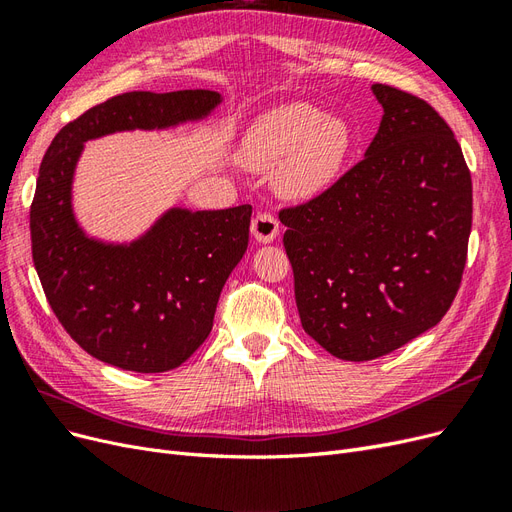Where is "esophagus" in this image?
Masks as SVG:
<instances>
[{"mask_svg": "<svg viewBox=\"0 0 512 512\" xmlns=\"http://www.w3.org/2000/svg\"><path fill=\"white\" fill-rule=\"evenodd\" d=\"M252 235L258 243H271L280 235V222L271 213H258L252 220Z\"/></svg>", "mask_w": 512, "mask_h": 512, "instance_id": "1", "label": "esophagus"}]
</instances>
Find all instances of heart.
Wrapping results in <instances>:
<instances>
[{
  "label": "heart",
  "mask_w": 512,
  "mask_h": 512,
  "mask_svg": "<svg viewBox=\"0 0 512 512\" xmlns=\"http://www.w3.org/2000/svg\"><path fill=\"white\" fill-rule=\"evenodd\" d=\"M350 147L342 119L322 117L316 106L290 102L262 115L243 145L256 170L277 168V188L290 198H312L335 179Z\"/></svg>",
  "instance_id": "b5f03b06"
}]
</instances>
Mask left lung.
<instances>
[{
  "instance_id": "8db88e82",
  "label": "left lung",
  "mask_w": 512,
  "mask_h": 512,
  "mask_svg": "<svg viewBox=\"0 0 512 512\" xmlns=\"http://www.w3.org/2000/svg\"><path fill=\"white\" fill-rule=\"evenodd\" d=\"M371 91L384 115L365 158L280 211L303 329L344 361L378 359L436 327L472 228V177L448 123L408 91Z\"/></svg>"
}]
</instances>
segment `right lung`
I'll use <instances>...</instances> for the list:
<instances>
[{
	"label": "right lung",
	"mask_w": 512,
	"mask_h": 512,
	"mask_svg": "<svg viewBox=\"0 0 512 512\" xmlns=\"http://www.w3.org/2000/svg\"><path fill=\"white\" fill-rule=\"evenodd\" d=\"M220 102L209 89L128 91L70 121L44 153L29 211L34 265L61 327L102 363L160 374L190 359L211 333L220 292L247 250L252 205L175 207L132 243L91 239L72 211L83 145L205 119Z\"/></svg>",
	"instance_id": "add662e5"
}]
</instances>
